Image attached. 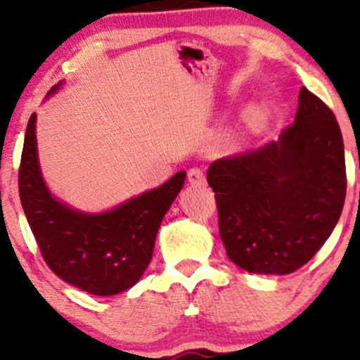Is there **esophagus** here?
Here are the masks:
<instances>
[{"label":"esophagus","instance_id":"34e87169","mask_svg":"<svg viewBox=\"0 0 360 360\" xmlns=\"http://www.w3.org/2000/svg\"><path fill=\"white\" fill-rule=\"evenodd\" d=\"M188 181L191 186H203L206 183L205 171L200 167H191L188 171Z\"/></svg>","mask_w":360,"mask_h":360}]
</instances>
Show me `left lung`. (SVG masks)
<instances>
[{
  "mask_svg": "<svg viewBox=\"0 0 360 360\" xmlns=\"http://www.w3.org/2000/svg\"><path fill=\"white\" fill-rule=\"evenodd\" d=\"M226 255L255 274L303 267L335 229L347 193L344 139L333 111L307 88L278 142L208 169Z\"/></svg>",
  "mask_w": 360,
  "mask_h": 360,
  "instance_id": "obj_1",
  "label": "left lung"
}]
</instances>
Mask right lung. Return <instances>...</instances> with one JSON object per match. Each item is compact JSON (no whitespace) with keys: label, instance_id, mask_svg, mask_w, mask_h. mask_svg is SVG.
<instances>
[{"label":"right lung","instance_id":"add662e5","mask_svg":"<svg viewBox=\"0 0 360 360\" xmlns=\"http://www.w3.org/2000/svg\"><path fill=\"white\" fill-rule=\"evenodd\" d=\"M35 118L34 113L25 134L18 191L40 254L65 283L96 296L118 295L134 286L150 264L159 226L183 188L186 172L111 212H74L53 200L40 174Z\"/></svg>","mask_w":360,"mask_h":360}]
</instances>
